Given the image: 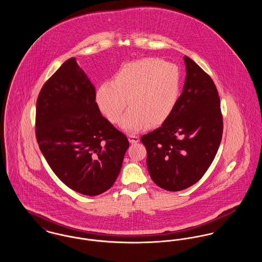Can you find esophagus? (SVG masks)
<instances>
[{"label": "esophagus", "instance_id": "esophagus-1", "mask_svg": "<svg viewBox=\"0 0 262 262\" xmlns=\"http://www.w3.org/2000/svg\"><path fill=\"white\" fill-rule=\"evenodd\" d=\"M128 139H129V142L130 143H137V142H139V136H136V135H129V137H128Z\"/></svg>", "mask_w": 262, "mask_h": 262}]
</instances>
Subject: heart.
<instances>
[{"label": "heart", "instance_id": "obj_1", "mask_svg": "<svg viewBox=\"0 0 262 262\" xmlns=\"http://www.w3.org/2000/svg\"><path fill=\"white\" fill-rule=\"evenodd\" d=\"M181 72L176 64L147 57L123 64L112 81L101 84L96 102L102 114L127 132L162 124L173 111L181 91Z\"/></svg>", "mask_w": 262, "mask_h": 262}]
</instances>
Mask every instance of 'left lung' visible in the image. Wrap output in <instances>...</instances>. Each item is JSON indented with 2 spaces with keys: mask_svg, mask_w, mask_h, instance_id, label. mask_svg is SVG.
Segmentation results:
<instances>
[{
  "mask_svg": "<svg viewBox=\"0 0 262 262\" xmlns=\"http://www.w3.org/2000/svg\"><path fill=\"white\" fill-rule=\"evenodd\" d=\"M183 93L161 127L145 134L147 168L158 187L179 191L199 182L221 143L223 118L213 79L193 60L184 57Z\"/></svg>",
  "mask_w": 262,
  "mask_h": 262,
  "instance_id": "1",
  "label": "left lung"
}]
</instances>
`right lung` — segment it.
I'll return each mask as SVG.
<instances>
[{
  "instance_id": "add662e5",
  "label": "right lung",
  "mask_w": 262,
  "mask_h": 262,
  "mask_svg": "<svg viewBox=\"0 0 262 262\" xmlns=\"http://www.w3.org/2000/svg\"><path fill=\"white\" fill-rule=\"evenodd\" d=\"M35 133L57 178L85 195H98L112 187L129 147L127 137L102 116L95 86L75 57L42 86Z\"/></svg>"
}]
</instances>
